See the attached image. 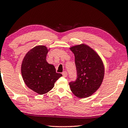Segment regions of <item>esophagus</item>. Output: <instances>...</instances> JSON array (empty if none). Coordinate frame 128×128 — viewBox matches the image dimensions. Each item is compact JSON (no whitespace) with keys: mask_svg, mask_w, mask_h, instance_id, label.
Returning <instances> with one entry per match:
<instances>
[{"mask_svg":"<svg viewBox=\"0 0 128 128\" xmlns=\"http://www.w3.org/2000/svg\"><path fill=\"white\" fill-rule=\"evenodd\" d=\"M62 74L63 77H67V72H63Z\"/></svg>","mask_w":128,"mask_h":128,"instance_id":"esophagus-1","label":"esophagus"}]
</instances>
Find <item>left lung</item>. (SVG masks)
Listing matches in <instances>:
<instances>
[{"label": "left lung", "mask_w": 128, "mask_h": 128, "mask_svg": "<svg viewBox=\"0 0 128 128\" xmlns=\"http://www.w3.org/2000/svg\"><path fill=\"white\" fill-rule=\"evenodd\" d=\"M75 56L77 78L69 83L72 93L78 98H88L94 93L102 83L104 67L96 51L84 44L70 48Z\"/></svg>", "instance_id": "left-lung-1"}]
</instances>
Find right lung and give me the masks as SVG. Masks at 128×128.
Listing matches in <instances>:
<instances>
[{
  "label": "right lung",
  "instance_id": "obj_1",
  "mask_svg": "<svg viewBox=\"0 0 128 128\" xmlns=\"http://www.w3.org/2000/svg\"><path fill=\"white\" fill-rule=\"evenodd\" d=\"M49 50L44 45L35 46L26 54L21 64V73L26 85L39 94L50 91L62 76L56 72L54 66L46 61Z\"/></svg>",
  "mask_w": 128,
  "mask_h": 128
}]
</instances>
